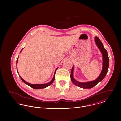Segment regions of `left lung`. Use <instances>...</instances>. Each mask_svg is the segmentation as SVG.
<instances>
[{"mask_svg": "<svg viewBox=\"0 0 121 121\" xmlns=\"http://www.w3.org/2000/svg\"><path fill=\"white\" fill-rule=\"evenodd\" d=\"M95 41L99 49L103 54V70L102 71L98 77L97 79L94 81H91L89 82H87L86 83H82L78 82L74 80L73 77V66L72 68V69L71 72L70 77L71 79V81L75 85L79 86L80 87L83 88H91L94 86H96L98 83L101 82L104 78L105 77L108 69L109 65V58L108 55V53L107 50L104 48L103 44L99 38L97 37H95Z\"/></svg>", "mask_w": 121, "mask_h": 121, "instance_id": "left-lung-1", "label": "left lung"}]
</instances>
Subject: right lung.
Returning a JSON list of instances; mask_svg holds the SVG:
<instances>
[{
	"label": "right lung",
	"instance_id": "obj_1",
	"mask_svg": "<svg viewBox=\"0 0 121 121\" xmlns=\"http://www.w3.org/2000/svg\"><path fill=\"white\" fill-rule=\"evenodd\" d=\"M22 49L21 50V51L22 50ZM20 51V52H21ZM58 68H57L56 69V70H55V73H54V75H55V72H56V70ZM19 76H20V79H21V80L25 83H26V84H27V85H28V86H31V87H32V88H34V89H42V88H46V87H47V86H49L50 85H51V84H52V83L54 81V79H55V75H54V76H53V78H52V80L49 82H48V83H46V84H30V83H28L27 82H26V81H25L24 80H23L21 77H20V76L19 75Z\"/></svg>",
	"mask_w": 121,
	"mask_h": 121
}]
</instances>
